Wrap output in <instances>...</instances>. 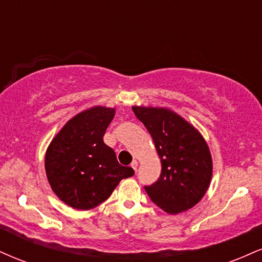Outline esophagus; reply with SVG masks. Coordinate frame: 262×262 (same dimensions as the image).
I'll return each instance as SVG.
<instances>
[{
  "instance_id": "obj_1",
  "label": "esophagus",
  "mask_w": 262,
  "mask_h": 262,
  "mask_svg": "<svg viewBox=\"0 0 262 262\" xmlns=\"http://www.w3.org/2000/svg\"><path fill=\"white\" fill-rule=\"evenodd\" d=\"M130 166L133 167V170H137L138 169V161L137 160H133V162L130 164Z\"/></svg>"
}]
</instances>
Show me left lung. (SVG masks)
Wrapping results in <instances>:
<instances>
[{"mask_svg":"<svg viewBox=\"0 0 262 262\" xmlns=\"http://www.w3.org/2000/svg\"><path fill=\"white\" fill-rule=\"evenodd\" d=\"M132 108L151 135L161 161L159 180L145 186L150 200L169 214L194 207L206 194L213 172L212 155L203 135L169 108Z\"/></svg>","mask_w":262,"mask_h":262,"instance_id":"8db88e82","label":"left lung"}]
</instances>
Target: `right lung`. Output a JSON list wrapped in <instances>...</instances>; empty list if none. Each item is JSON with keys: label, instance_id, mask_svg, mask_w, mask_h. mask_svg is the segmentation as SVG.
<instances>
[{"label": "right lung", "instance_id": "right-lung-1", "mask_svg": "<svg viewBox=\"0 0 262 262\" xmlns=\"http://www.w3.org/2000/svg\"><path fill=\"white\" fill-rule=\"evenodd\" d=\"M116 110L95 106L77 113L53 138L45 152V172L54 193L68 206L87 210L112 194L123 179L134 175L122 166L103 135Z\"/></svg>", "mask_w": 262, "mask_h": 262}]
</instances>
